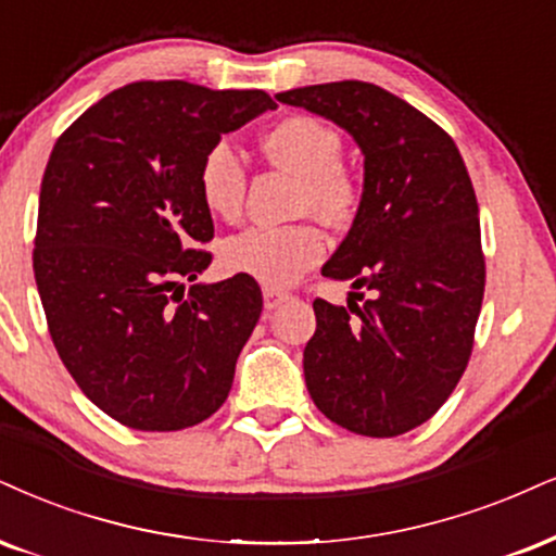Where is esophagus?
I'll list each match as a JSON object with an SVG mask.
<instances>
[{
    "label": "esophagus",
    "mask_w": 556,
    "mask_h": 556,
    "mask_svg": "<svg viewBox=\"0 0 556 556\" xmlns=\"http://www.w3.org/2000/svg\"><path fill=\"white\" fill-rule=\"evenodd\" d=\"M263 301H265V309H278V306H283V304H289V301H293V293L280 291V289H265Z\"/></svg>",
    "instance_id": "1"
}]
</instances>
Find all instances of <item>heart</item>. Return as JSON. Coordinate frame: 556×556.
Returning a JSON list of instances; mask_svg holds the SVG:
<instances>
[{"mask_svg":"<svg viewBox=\"0 0 556 556\" xmlns=\"http://www.w3.org/2000/svg\"><path fill=\"white\" fill-rule=\"evenodd\" d=\"M260 149L276 167L299 175L296 203L301 211H312L330 224H342L355 214L361 185L340 162L342 141L327 123L312 115H289L260 136ZM195 180L208 214L224 222H235L242 214L244 167L226 143H216L203 154ZM325 252L327 239L314 224H263L224 239L218 257L229 273L283 289L317 265Z\"/></svg>","mask_w":556,"mask_h":556,"instance_id":"b5f03b06","label":"heart"}]
</instances>
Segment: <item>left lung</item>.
Returning a JSON list of instances; mask_svg holds the SVG:
<instances>
[{
  "label": "left lung",
  "instance_id": "left-lung-1",
  "mask_svg": "<svg viewBox=\"0 0 556 556\" xmlns=\"http://www.w3.org/2000/svg\"><path fill=\"white\" fill-rule=\"evenodd\" d=\"M276 98L332 121L363 154L353 226L321 267L353 291L348 306L314 301L306 389L319 413L351 433L402 435L441 409L475 342L484 257L467 164L441 126L368 81ZM358 288L372 291L363 305Z\"/></svg>",
  "mask_w": 556,
  "mask_h": 556
}]
</instances>
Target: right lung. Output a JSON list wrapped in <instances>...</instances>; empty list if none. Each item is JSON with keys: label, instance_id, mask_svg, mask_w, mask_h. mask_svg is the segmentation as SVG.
Returning a JSON list of instances; mask_svg holds the SVG:
<instances>
[{"label": "right lung", "instance_id": "right-lung-1", "mask_svg": "<svg viewBox=\"0 0 556 556\" xmlns=\"http://www.w3.org/2000/svg\"><path fill=\"white\" fill-rule=\"evenodd\" d=\"M273 108L263 89L134 81L48 156L33 252L48 330L87 400L128 428H190L229 396L263 293L250 276L198 283L214 222L195 177L222 136Z\"/></svg>", "mask_w": 556, "mask_h": 556}]
</instances>
